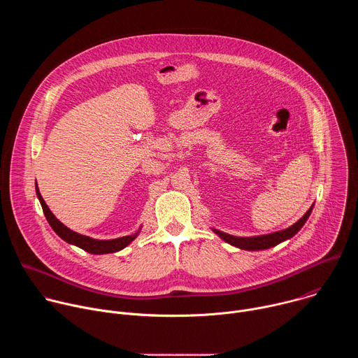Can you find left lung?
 Instances as JSON below:
<instances>
[{"instance_id":"1","label":"left lung","mask_w":358,"mask_h":358,"mask_svg":"<svg viewBox=\"0 0 358 358\" xmlns=\"http://www.w3.org/2000/svg\"><path fill=\"white\" fill-rule=\"evenodd\" d=\"M313 210V206L309 208V211L306 213L296 224H293L290 228L279 231V232H273L269 235H261V236H250V238H241V236H234V235H228L225 232H221L218 229H214V232L217 235H220V238H222L225 242L241 248V249H246V250H262V249H268L272 248L289 238H292L294 234H297L300 231V228L304 225V222L308 221L310 213Z\"/></svg>"}]
</instances>
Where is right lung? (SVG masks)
I'll use <instances>...</instances> for the list:
<instances>
[{
  "label": "right lung",
  "instance_id": "add662e5",
  "mask_svg": "<svg viewBox=\"0 0 358 358\" xmlns=\"http://www.w3.org/2000/svg\"><path fill=\"white\" fill-rule=\"evenodd\" d=\"M36 189V195L39 198V202L42 206L43 214L49 222V225L52 227V229L66 242L76 245L79 248H82L83 250L89 252V253H94V255H101V253H112V252H117L123 248H126L133 239H136V236L138 235V232L133 234V235H127V236H122L117 239H110V241H99V239H92L89 236L80 235L72 229H69L68 227H65L61 221L57 220V217L50 213V210L48 208V206L45 203L43 198L41 196V192L38 189V185L35 187Z\"/></svg>",
  "mask_w": 358,
  "mask_h": 358
}]
</instances>
